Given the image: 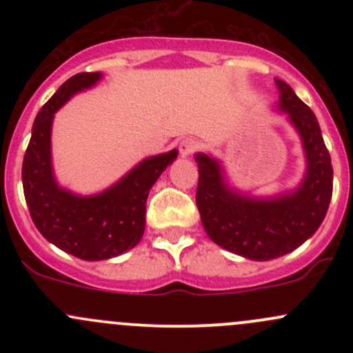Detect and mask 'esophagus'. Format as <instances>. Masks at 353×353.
Here are the masks:
<instances>
[{
    "label": "esophagus",
    "mask_w": 353,
    "mask_h": 353,
    "mask_svg": "<svg viewBox=\"0 0 353 353\" xmlns=\"http://www.w3.org/2000/svg\"><path fill=\"white\" fill-rule=\"evenodd\" d=\"M198 150H199V141L194 140V138H186V140L181 141L179 152L183 157L193 155L194 152H198Z\"/></svg>",
    "instance_id": "34e87169"
}]
</instances>
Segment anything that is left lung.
<instances>
[{
	"label": "left lung",
	"mask_w": 353,
	"mask_h": 353,
	"mask_svg": "<svg viewBox=\"0 0 353 353\" xmlns=\"http://www.w3.org/2000/svg\"><path fill=\"white\" fill-rule=\"evenodd\" d=\"M280 110L302 138L307 172L301 186L273 198H251L225 184L215 159L198 154L196 205L210 239L252 261L294 251L319 229L333 193V167L314 112L282 80H276Z\"/></svg>",
	"instance_id": "left-lung-1"
}]
</instances>
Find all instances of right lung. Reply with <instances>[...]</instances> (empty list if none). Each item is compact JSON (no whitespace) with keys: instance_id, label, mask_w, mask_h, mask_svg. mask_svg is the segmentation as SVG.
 Wrapping results in <instances>:
<instances>
[{"instance_id":"obj_1","label":"right lung","mask_w":353,"mask_h":353,"mask_svg":"<svg viewBox=\"0 0 353 353\" xmlns=\"http://www.w3.org/2000/svg\"><path fill=\"white\" fill-rule=\"evenodd\" d=\"M102 74L78 73L42 105L23 157L22 183L28 212L39 232L68 254L101 261L133 249L145 230L147 198L177 150L148 157L114 186L94 196H78L58 186L51 163L54 112L71 95L90 88Z\"/></svg>"}]
</instances>
